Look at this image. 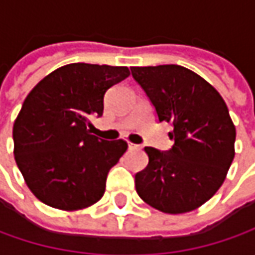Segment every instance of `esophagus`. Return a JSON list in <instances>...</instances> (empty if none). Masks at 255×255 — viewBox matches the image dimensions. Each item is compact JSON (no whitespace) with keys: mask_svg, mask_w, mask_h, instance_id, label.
<instances>
[{"mask_svg":"<svg viewBox=\"0 0 255 255\" xmlns=\"http://www.w3.org/2000/svg\"><path fill=\"white\" fill-rule=\"evenodd\" d=\"M136 149H140V146L134 143H129V150H136Z\"/></svg>","mask_w":255,"mask_h":255,"instance_id":"34e87169","label":"esophagus"}]
</instances>
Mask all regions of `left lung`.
<instances>
[{
	"instance_id": "1",
	"label": "left lung",
	"mask_w": 255,
	"mask_h": 255,
	"mask_svg": "<svg viewBox=\"0 0 255 255\" xmlns=\"http://www.w3.org/2000/svg\"><path fill=\"white\" fill-rule=\"evenodd\" d=\"M130 71L159 121L174 128L169 153L144 147L149 164L134 176L136 191L167 214L196 210L220 189L236 154L229 108L214 86L184 66H132Z\"/></svg>"
}]
</instances>
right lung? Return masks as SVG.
I'll return each instance as SVG.
<instances>
[{
  "label": "right lung",
  "mask_w": 255,
  "mask_h": 255,
  "mask_svg": "<svg viewBox=\"0 0 255 255\" xmlns=\"http://www.w3.org/2000/svg\"><path fill=\"white\" fill-rule=\"evenodd\" d=\"M129 75L128 66L69 64L28 93L12 128L14 156L38 200L75 211L102 199L128 143L91 134L89 119L102 116L105 92Z\"/></svg>",
  "instance_id": "right-lung-1"
}]
</instances>
